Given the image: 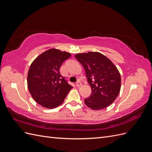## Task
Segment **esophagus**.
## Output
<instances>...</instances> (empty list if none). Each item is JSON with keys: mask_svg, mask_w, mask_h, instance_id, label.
Masks as SVG:
<instances>
[{"mask_svg": "<svg viewBox=\"0 0 152 152\" xmlns=\"http://www.w3.org/2000/svg\"><path fill=\"white\" fill-rule=\"evenodd\" d=\"M76 86H77V87H80V86H82V83H81V82H80V81H78V82H77Z\"/></svg>", "mask_w": 152, "mask_h": 152, "instance_id": "34e87169", "label": "esophagus"}]
</instances>
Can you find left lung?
<instances>
[{
	"mask_svg": "<svg viewBox=\"0 0 152 152\" xmlns=\"http://www.w3.org/2000/svg\"><path fill=\"white\" fill-rule=\"evenodd\" d=\"M75 58L84 66L92 93L84 99L89 108L98 110L107 108L120 93L121 77L114 64L98 52L77 54Z\"/></svg>",
	"mask_w": 152,
	"mask_h": 152,
	"instance_id": "obj_1",
	"label": "left lung"
}]
</instances>
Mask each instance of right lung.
<instances>
[{"label": "right lung", "instance_id": "1", "mask_svg": "<svg viewBox=\"0 0 152 152\" xmlns=\"http://www.w3.org/2000/svg\"><path fill=\"white\" fill-rule=\"evenodd\" d=\"M70 57L69 53L50 49L31 64L27 77L28 89L32 98L43 107H58L72 89L59 72L62 63Z\"/></svg>", "mask_w": 152, "mask_h": 152}]
</instances>
